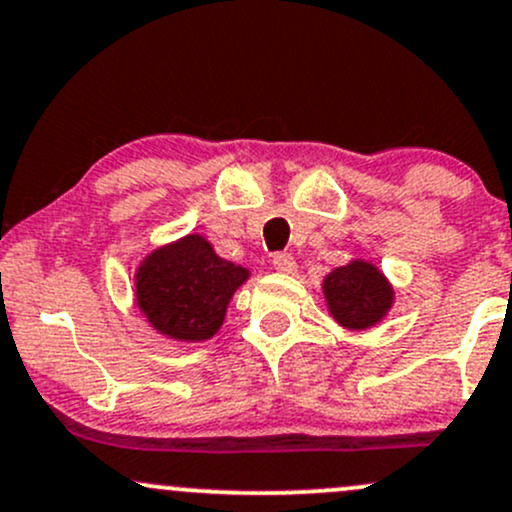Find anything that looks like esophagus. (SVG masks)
I'll return each instance as SVG.
<instances>
[{
	"label": "esophagus",
	"mask_w": 512,
	"mask_h": 512,
	"mask_svg": "<svg viewBox=\"0 0 512 512\" xmlns=\"http://www.w3.org/2000/svg\"><path fill=\"white\" fill-rule=\"evenodd\" d=\"M272 265L274 270L282 272V274H292L297 270V262H294V257L289 255V252H277V255L272 257Z\"/></svg>",
	"instance_id": "esophagus-1"
}]
</instances>
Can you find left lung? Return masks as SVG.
I'll return each instance as SVG.
<instances>
[{"instance_id":"8db88e82","label":"left lung","mask_w":512,"mask_h":512,"mask_svg":"<svg viewBox=\"0 0 512 512\" xmlns=\"http://www.w3.org/2000/svg\"><path fill=\"white\" fill-rule=\"evenodd\" d=\"M324 297L333 319L351 331L380 324L395 304L392 284L378 267L365 260H351L326 274Z\"/></svg>"}]
</instances>
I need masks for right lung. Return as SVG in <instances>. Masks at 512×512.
Here are the masks:
<instances>
[{
	"label": "right lung",
	"mask_w": 512,
	"mask_h": 512,
	"mask_svg": "<svg viewBox=\"0 0 512 512\" xmlns=\"http://www.w3.org/2000/svg\"><path fill=\"white\" fill-rule=\"evenodd\" d=\"M247 277L245 267L218 257L211 242L191 233L144 257L134 274V297L161 336L198 343L218 333Z\"/></svg>",
	"instance_id": "right-lung-1"
}]
</instances>
